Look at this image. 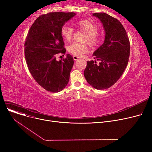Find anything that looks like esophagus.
Here are the masks:
<instances>
[{
    "instance_id": "34e87169",
    "label": "esophagus",
    "mask_w": 152,
    "mask_h": 152,
    "mask_svg": "<svg viewBox=\"0 0 152 152\" xmlns=\"http://www.w3.org/2000/svg\"><path fill=\"white\" fill-rule=\"evenodd\" d=\"M79 58L78 57H77V56H75V55L73 56V59H74V60H75V61L77 60Z\"/></svg>"
}]
</instances>
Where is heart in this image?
I'll return each mask as SVG.
<instances>
[{
	"instance_id": "heart-1",
	"label": "heart",
	"mask_w": 152,
	"mask_h": 152,
	"mask_svg": "<svg viewBox=\"0 0 152 152\" xmlns=\"http://www.w3.org/2000/svg\"><path fill=\"white\" fill-rule=\"evenodd\" d=\"M75 25L87 33L84 39L85 42H88L92 47H95L99 44L101 41V37L97 33L99 27L96 24L89 19H81L76 21ZM60 33L62 37L66 42H69L73 37L74 30L71 26L65 24L62 26ZM68 51L77 57H81L88 52V45L86 43L74 42L69 45Z\"/></svg>"
}]
</instances>
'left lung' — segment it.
<instances>
[{"label": "left lung", "instance_id": "1", "mask_svg": "<svg viewBox=\"0 0 152 152\" xmlns=\"http://www.w3.org/2000/svg\"><path fill=\"white\" fill-rule=\"evenodd\" d=\"M103 24L105 32L103 44L95 50L94 58L100 60L87 61L84 71L86 79L94 88L103 90L115 84L124 71L129 61L130 42L122 24L105 13H95Z\"/></svg>", "mask_w": 152, "mask_h": 152}]
</instances>
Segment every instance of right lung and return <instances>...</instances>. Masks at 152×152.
Wrapping results in <instances>:
<instances>
[{
  "label": "right lung",
  "mask_w": 152,
  "mask_h": 152,
  "mask_svg": "<svg viewBox=\"0 0 152 152\" xmlns=\"http://www.w3.org/2000/svg\"><path fill=\"white\" fill-rule=\"evenodd\" d=\"M76 15L73 12H53L39 17L32 25L25 42L28 68L36 81L44 89L58 92L67 86L74 60L67 54L56 60L58 53L65 54L60 30Z\"/></svg>",
  "instance_id": "add662e5"
}]
</instances>
